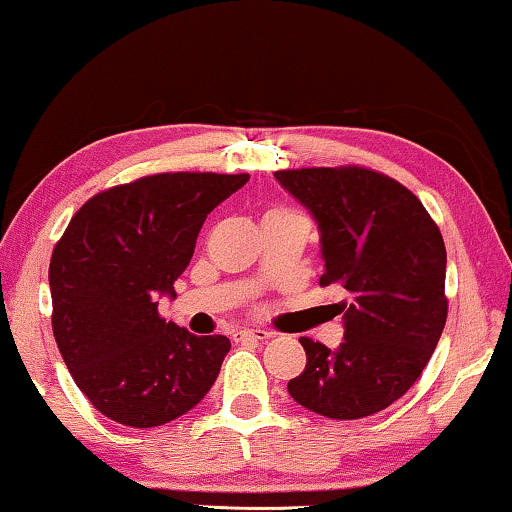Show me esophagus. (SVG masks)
I'll return each instance as SVG.
<instances>
[{
	"label": "esophagus",
	"instance_id": "34e87169",
	"mask_svg": "<svg viewBox=\"0 0 512 512\" xmlns=\"http://www.w3.org/2000/svg\"><path fill=\"white\" fill-rule=\"evenodd\" d=\"M236 336L243 338V341H266V338H271L273 334L266 329H241Z\"/></svg>",
	"mask_w": 512,
	"mask_h": 512
}]
</instances>
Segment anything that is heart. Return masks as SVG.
<instances>
[{
    "instance_id": "obj_1",
    "label": "heart",
    "mask_w": 512,
    "mask_h": 512,
    "mask_svg": "<svg viewBox=\"0 0 512 512\" xmlns=\"http://www.w3.org/2000/svg\"><path fill=\"white\" fill-rule=\"evenodd\" d=\"M285 213H294V211H287V208H271V211H266L264 218H271V215H285Z\"/></svg>"
}]
</instances>
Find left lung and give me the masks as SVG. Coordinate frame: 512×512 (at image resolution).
I'll return each mask as SVG.
<instances>
[{"mask_svg": "<svg viewBox=\"0 0 512 512\" xmlns=\"http://www.w3.org/2000/svg\"><path fill=\"white\" fill-rule=\"evenodd\" d=\"M322 236L325 273L350 304L338 350L301 336L306 369L290 397L334 420L380 413L406 394L434 355L448 320L445 243L422 201L380 171L343 164L276 171Z\"/></svg>", "mask_w": 512, "mask_h": 512, "instance_id": "8db88e82", "label": "left lung"}]
</instances>
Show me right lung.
Segmentation results:
<instances>
[{"mask_svg":"<svg viewBox=\"0 0 512 512\" xmlns=\"http://www.w3.org/2000/svg\"><path fill=\"white\" fill-rule=\"evenodd\" d=\"M248 174L167 171L97 192L74 213L50 257L53 334L64 364L99 413L160 427L206 397L232 348L167 322L206 215Z\"/></svg>","mask_w":512,"mask_h":512,"instance_id":"add662e5","label":"right lung"}]
</instances>
